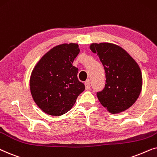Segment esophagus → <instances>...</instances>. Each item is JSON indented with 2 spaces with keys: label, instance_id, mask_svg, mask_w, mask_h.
Listing matches in <instances>:
<instances>
[{
  "label": "esophagus",
  "instance_id": "1",
  "mask_svg": "<svg viewBox=\"0 0 157 157\" xmlns=\"http://www.w3.org/2000/svg\"><path fill=\"white\" fill-rule=\"evenodd\" d=\"M85 89L89 90L90 88V85H91L90 80H86V82H85Z\"/></svg>",
  "mask_w": 157,
  "mask_h": 157
}]
</instances>
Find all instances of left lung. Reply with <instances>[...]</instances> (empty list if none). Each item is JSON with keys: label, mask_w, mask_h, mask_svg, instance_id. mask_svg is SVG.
Returning a JSON list of instances; mask_svg holds the SVG:
<instances>
[{"label": "left lung", "mask_w": 157, "mask_h": 157, "mask_svg": "<svg viewBox=\"0 0 157 157\" xmlns=\"http://www.w3.org/2000/svg\"><path fill=\"white\" fill-rule=\"evenodd\" d=\"M105 72V85L98 92L100 103L111 113L128 109L141 93L142 75L139 65L124 49L110 43L92 44Z\"/></svg>", "instance_id": "1"}]
</instances>
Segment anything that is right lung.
Segmentation results:
<instances>
[{"instance_id":"obj_1","label":"right lung","mask_w":157,"mask_h":157,"mask_svg":"<svg viewBox=\"0 0 157 157\" xmlns=\"http://www.w3.org/2000/svg\"><path fill=\"white\" fill-rule=\"evenodd\" d=\"M80 49L77 44H63L50 49L34 67L30 90L36 105L54 116L68 112L85 85L77 78L78 69L72 65Z\"/></svg>"}]
</instances>
